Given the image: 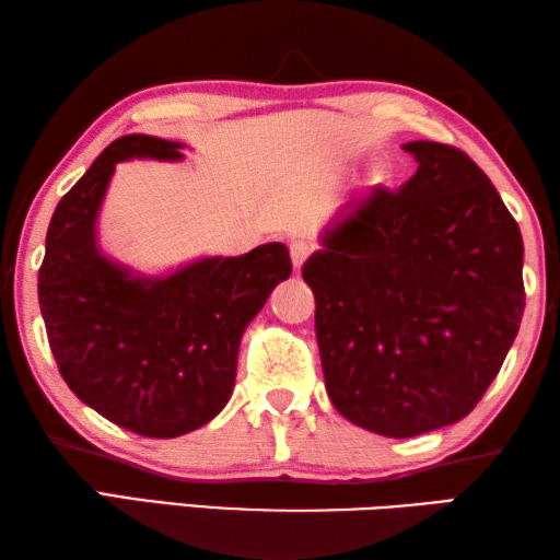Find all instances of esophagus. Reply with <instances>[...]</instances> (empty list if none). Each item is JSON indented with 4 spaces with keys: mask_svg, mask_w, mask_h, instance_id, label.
I'll list each match as a JSON object with an SVG mask.
<instances>
[{
    "mask_svg": "<svg viewBox=\"0 0 560 560\" xmlns=\"http://www.w3.org/2000/svg\"><path fill=\"white\" fill-rule=\"evenodd\" d=\"M289 252H291L293 269H301L303 264H306V259L311 257V252H314V244H308L306 240H296V242H291Z\"/></svg>",
    "mask_w": 560,
    "mask_h": 560,
    "instance_id": "obj_1",
    "label": "esophagus"
}]
</instances>
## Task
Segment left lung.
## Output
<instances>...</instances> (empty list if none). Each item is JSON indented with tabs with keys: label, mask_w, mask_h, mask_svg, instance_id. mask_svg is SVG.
I'll return each mask as SVG.
<instances>
[{
	"label": "left lung",
	"mask_w": 560,
	"mask_h": 560,
	"mask_svg": "<svg viewBox=\"0 0 560 560\" xmlns=\"http://www.w3.org/2000/svg\"><path fill=\"white\" fill-rule=\"evenodd\" d=\"M417 173L348 202L303 264L326 390L358 428L415 438L467 417L524 316V242L462 150L405 143Z\"/></svg>",
	"instance_id": "left-lung-1"
}]
</instances>
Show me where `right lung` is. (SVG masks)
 I'll return each mask as SVG.
<instances>
[{
  "label": "right lung",
  "instance_id": "right-lung-1",
  "mask_svg": "<svg viewBox=\"0 0 560 560\" xmlns=\"http://www.w3.org/2000/svg\"><path fill=\"white\" fill-rule=\"evenodd\" d=\"M183 148L143 132L113 140L61 197L39 269L46 336L66 385L118 428L160 440L222 412L244 328L291 273L281 242L197 259L165 277H143L101 252L98 212L116 163H175Z\"/></svg>",
  "mask_w": 560,
  "mask_h": 560
}]
</instances>
